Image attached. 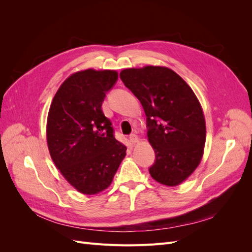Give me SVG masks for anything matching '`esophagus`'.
<instances>
[{"instance_id":"34e87169","label":"esophagus","mask_w":252,"mask_h":252,"mask_svg":"<svg viewBox=\"0 0 252 252\" xmlns=\"http://www.w3.org/2000/svg\"><path fill=\"white\" fill-rule=\"evenodd\" d=\"M129 140H130V142H131L132 144H135V143L139 142L138 135H135V134H131L130 136H129Z\"/></svg>"}]
</instances>
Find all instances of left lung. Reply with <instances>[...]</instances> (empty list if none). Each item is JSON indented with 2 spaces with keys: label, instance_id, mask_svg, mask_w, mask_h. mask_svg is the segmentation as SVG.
Segmentation results:
<instances>
[{
  "label": "left lung",
  "instance_id": "8db88e82",
  "mask_svg": "<svg viewBox=\"0 0 252 252\" xmlns=\"http://www.w3.org/2000/svg\"><path fill=\"white\" fill-rule=\"evenodd\" d=\"M120 77L146 114L148 141L156 152L150 175L162 185H180L193 173L204 155L206 123L200 101L168 67L126 68Z\"/></svg>",
  "mask_w": 252,
  "mask_h": 252
}]
</instances>
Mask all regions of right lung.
Masks as SVG:
<instances>
[{
  "mask_svg": "<svg viewBox=\"0 0 252 252\" xmlns=\"http://www.w3.org/2000/svg\"><path fill=\"white\" fill-rule=\"evenodd\" d=\"M118 77V71L109 69L74 72L61 84L48 111L50 157L65 180L83 194L107 189L126 156V146L114 138L111 122L102 111L106 93Z\"/></svg>",
  "mask_w": 252,
  "mask_h": 252,
  "instance_id": "1",
  "label": "right lung"
}]
</instances>
